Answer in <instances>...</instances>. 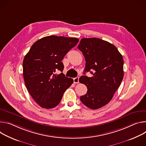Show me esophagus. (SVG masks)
Listing matches in <instances>:
<instances>
[{
    "instance_id": "obj_1",
    "label": "esophagus",
    "mask_w": 146,
    "mask_h": 146,
    "mask_svg": "<svg viewBox=\"0 0 146 146\" xmlns=\"http://www.w3.org/2000/svg\"><path fill=\"white\" fill-rule=\"evenodd\" d=\"M74 84L79 83V77H76V78H74Z\"/></svg>"
}]
</instances>
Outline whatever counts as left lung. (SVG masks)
<instances>
[{
  "instance_id": "1",
  "label": "left lung",
  "mask_w": 146,
  "mask_h": 146,
  "mask_svg": "<svg viewBox=\"0 0 146 146\" xmlns=\"http://www.w3.org/2000/svg\"><path fill=\"white\" fill-rule=\"evenodd\" d=\"M78 48L86 61L84 74L90 71L93 75L80 77L79 82L88 88L80 100L90 109L100 108L111 101L121 85L123 77L122 56L114 44L96 38H82Z\"/></svg>"
}]
</instances>
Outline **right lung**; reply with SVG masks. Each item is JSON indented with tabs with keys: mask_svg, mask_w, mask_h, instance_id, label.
I'll list each match as a JSON object with an SVG mask.
<instances>
[{
	"mask_svg": "<svg viewBox=\"0 0 146 146\" xmlns=\"http://www.w3.org/2000/svg\"><path fill=\"white\" fill-rule=\"evenodd\" d=\"M79 39L55 35L42 38L31 46L23 60V76L26 88L42 108L50 109L61 102L64 92L74 82L62 72L64 57Z\"/></svg>",
	"mask_w": 146,
	"mask_h": 146,
	"instance_id": "add662e5",
	"label": "right lung"
}]
</instances>
